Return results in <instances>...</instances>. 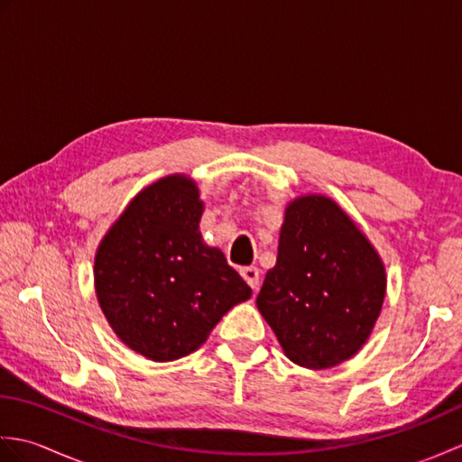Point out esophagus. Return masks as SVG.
<instances>
[{
    "label": "esophagus",
    "mask_w": 462,
    "mask_h": 462,
    "mask_svg": "<svg viewBox=\"0 0 462 462\" xmlns=\"http://www.w3.org/2000/svg\"><path fill=\"white\" fill-rule=\"evenodd\" d=\"M242 278L248 282V286L252 290H258V283H260V270L256 266H246V268H240Z\"/></svg>",
    "instance_id": "34e87169"
}]
</instances>
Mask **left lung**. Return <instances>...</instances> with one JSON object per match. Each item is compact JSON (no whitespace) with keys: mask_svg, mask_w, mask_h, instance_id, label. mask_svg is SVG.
I'll return each mask as SVG.
<instances>
[{"mask_svg":"<svg viewBox=\"0 0 462 462\" xmlns=\"http://www.w3.org/2000/svg\"><path fill=\"white\" fill-rule=\"evenodd\" d=\"M385 286L365 234L328 196L308 194L288 204L256 306L293 363L329 369L367 341Z\"/></svg>","mask_w":462,"mask_h":462,"instance_id":"left-lung-1","label":"left lung"}]
</instances>
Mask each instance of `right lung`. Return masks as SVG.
<instances>
[{
	"label": "right lung",
	"mask_w": 462,
	"mask_h": 462,
	"mask_svg": "<svg viewBox=\"0 0 462 462\" xmlns=\"http://www.w3.org/2000/svg\"><path fill=\"white\" fill-rule=\"evenodd\" d=\"M199 186L164 176L134 196L95 256V290L113 331L152 361L180 359L208 339L252 290L206 246Z\"/></svg>",
	"instance_id": "add662e5"
}]
</instances>
